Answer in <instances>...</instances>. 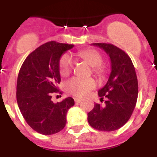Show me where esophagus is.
Here are the masks:
<instances>
[{
  "label": "esophagus",
  "mask_w": 157,
  "mask_h": 157,
  "mask_svg": "<svg viewBox=\"0 0 157 157\" xmlns=\"http://www.w3.org/2000/svg\"><path fill=\"white\" fill-rule=\"evenodd\" d=\"M75 103H79V102H81L82 101V99L81 98H75Z\"/></svg>",
  "instance_id": "34e87169"
}]
</instances>
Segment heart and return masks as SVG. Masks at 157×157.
I'll return each instance as SVG.
<instances>
[{"instance_id": "1", "label": "heart", "mask_w": 157, "mask_h": 157, "mask_svg": "<svg viewBox=\"0 0 157 157\" xmlns=\"http://www.w3.org/2000/svg\"><path fill=\"white\" fill-rule=\"evenodd\" d=\"M78 57L85 60L93 67V72L98 76L104 74V69L101 66L103 58L99 52L95 49H87L80 51L77 53ZM74 59L69 53H64L60 57L59 62V73L62 76L68 75L74 66ZM96 82L93 78H71L65 82V88L69 94L75 97H82L90 90L95 88Z\"/></svg>"}]
</instances>
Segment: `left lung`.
<instances>
[{"label": "left lung", "instance_id": "1", "mask_svg": "<svg viewBox=\"0 0 157 157\" xmlns=\"http://www.w3.org/2000/svg\"><path fill=\"white\" fill-rule=\"evenodd\" d=\"M102 48L111 60V73L103 88L98 90L105 105L95 104L88 113L90 125L101 131H113L129 120L138 99V85L135 69L130 56L120 48L106 43H93Z\"/></svg>", "mask_w": 157, "mask_h": 157}]
</instances>
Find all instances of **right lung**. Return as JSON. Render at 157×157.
I'll list each match as a JSON object with an SVG mask.
<instances>
[{"label": "right lung", "instance_id": "obj_1", "mask_svg": "<svg viewBox=\"0 0 157 157\" xmlns=\"http://www.w3.org/2000/svg\"><path fill=\"white\" fill-rule=\"evenodd\" d=\"M73 47L56 41L45 43L26 58L19 70L18 106L27 124L39 134L50 135L63 130L67 112L75 105L70 97L57 103L52 101V94L57 92L60 82L59 59Z\"/></svg>", "mask_w": 157, "mask_h": 157}]
</instances>
